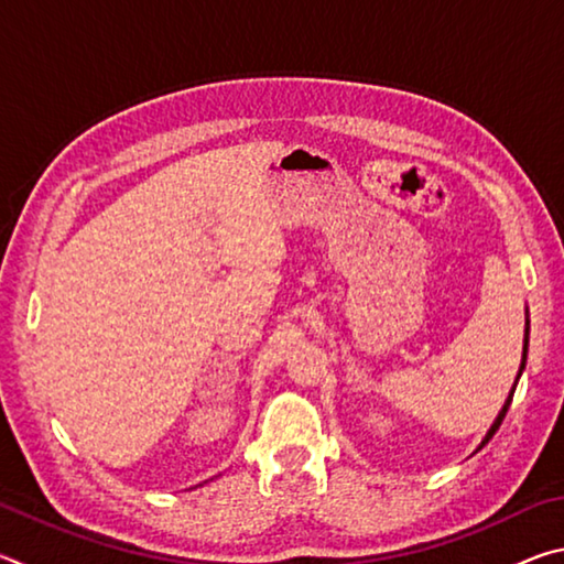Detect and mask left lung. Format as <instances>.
Masks as SVG:
<instances>
[{"mask_svg": "<svg viewBox=\"0 0 564 564\" xmlns=\"http://www.w3.org/2000/svg\"><path fill=\"white\" fill-rule=\"evenodd\" d=\"M528 343H530V313H528V308H524V340H522V362H520V370H518V378H514V386H512V390L508 393V400H505V405L500 408V413H498V417H495V423L490 425V431L485 433V437H482V443L477 445V451H482L485 445H488L490 441H492V435L500 431V425H502V420H505V413H508V408H510V403H512V395H514V388H518V380H520V376H522V370H524V360H528ZM475 451V453H477Z\"/></svg>", "mask_w": 564, "mask_h": 564, "instance_id": "8db88e82", "label": "left lung"}]
</instances>
